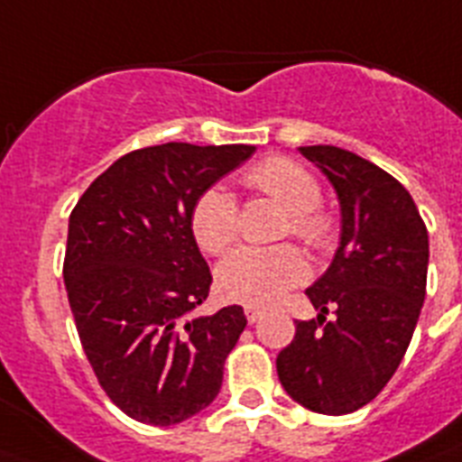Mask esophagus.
<instances>
[{
    "label": "esophagus",
    "instance_id": "1",
    "mask_svg": "<svg viewBox=\"0 0 462 462\" xmlns=\"http://www.w3.org/2000/svg\"><path fill=\"white\" fill-rule=\"evenodd\" d=\"M244 312H246V319H249V324H255V321H261L263 319V310H258V308H246L244 310Z\"/></svg>",
    "mask_w": 462,
    "mask_h": 462
}]
</instances>
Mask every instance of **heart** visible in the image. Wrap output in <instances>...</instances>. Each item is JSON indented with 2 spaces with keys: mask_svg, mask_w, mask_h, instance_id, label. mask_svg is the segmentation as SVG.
Listing matches in <instances>:
<instances>
[{
  "mask_svg": "<svg viewBox=\"0 0 462 462\" xmlns=\"http://www.w3.org/2000/svg\"><path fill=\"white\" fill-rule=\"evenodd\" d=\"M246 183L273 197L289 211L286 230L310 246H324L331 223L319 213L321 188L305 166L291 159H267L246 173ZM189 227L207 254H223L237 239V199L220 185L197 197ZM308 277V263L300 251L282 246H242L232 251L216 270L218 293L230 303L265 308L277 303L291 286Z\"/></svg>",
  "mask_w": 462,
  "mask_h": 462,
  "instance_id": "b5f03b06",
  "label": "heart"
}]
</instances>
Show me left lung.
<instances>
[{
	"instance_id": "1",
	"label": "left lung",
	"mask_w": 462,
	"mask_h": 462,
	"mask_svg": "<svg viewBox=\"0 0 462 462\" xmlns=\"http://www.w3.org/2000/svg\"><path fill=\"white\" fill-rule=\"evenodd\" d=\"M298 150L336 189L340 244L305 291L319 315L296 321L277 374L293 402L343 416L369 404L404 359L425 300L428 227L404 185L369 159L333 145Z\"/></svg>"
}]
</instances>
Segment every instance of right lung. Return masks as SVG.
<instances>
[{
    "label": "right lung",
    "instance_id": "right-lung-1",
    "mask_svg": "<svg viewBox=\"0 0 462 462\" xmlns=\"http://www.w3.org/2000/svg\"><path fill=\"white\" fill-rule=\"evenodd\" d=\"M254 145L164 143L124 154L69 213L63 279L81 347L119 409L176 425L218 397L246 317L195 315L211 273L189 227L197 197Z\"/></svg>",
    "mask_w": 462,
    "mask_h": 462
}]
</instances>
